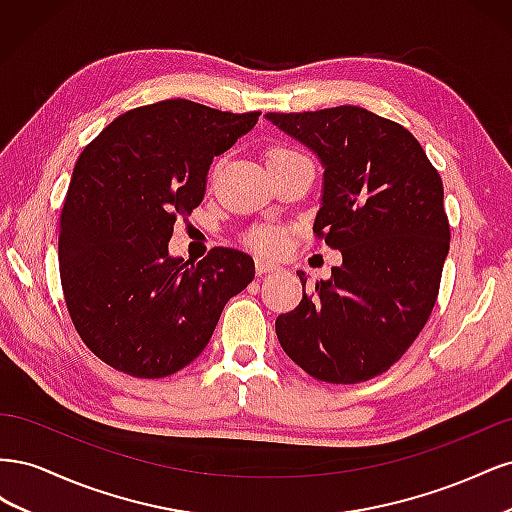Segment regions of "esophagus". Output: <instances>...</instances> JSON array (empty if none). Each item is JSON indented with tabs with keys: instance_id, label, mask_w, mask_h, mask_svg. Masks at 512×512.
<instances>
[{
	"instance_id": "obj_1",
	"label": "esophagus",
	"mask_w": 512,
	"mask_h": 512,
	"mask_svg": "<svg viewBox=\"0 0 512 512\" xmlns=\"http://www.w3.org/2000/svg\"><path fill=\"white\" fill-rule=\"evenodd\" d=\"M280 269H282L280 265H275V262H271V260H267V258H256V273H258V275L275 273V271H280Z\"/></svg>"
}]
</instances>
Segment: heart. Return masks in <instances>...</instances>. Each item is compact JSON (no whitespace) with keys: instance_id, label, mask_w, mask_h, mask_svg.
Returning <instances> with one entry per match:
<instances>
[{"instance_id":"1","label":"heart","mask_w":512,"mask_h":512,"mask_svg":"<svg viewBox=\"0 0 512 512\" xmlns=\"http://www.w3.org/2000/svg\"><path fill=\"white\" fill-rule=\"evenodd\" d=\"M294 156H301V153L286 147H273L267 151V164L288 160ZM247 243H250L258 252H277L284 243V235L273 226H258L247 232Z\"/></svg>"}]
</instances>
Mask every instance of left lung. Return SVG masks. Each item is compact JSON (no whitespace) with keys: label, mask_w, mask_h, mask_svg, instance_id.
I'll list each match as a JSON object with an SVG mask.
<instances>
[{"label":"left lung","mask_w":512,"mask_h":512,"mask_svg":"<svg viewBox=\"0 0 512 512\" xmlns=\"http://www.w3.org/2000/svg\"><path fill=\"white\" fill-rule=\"evenodd\" d=\"M324 166L314 232L344 262L275 320L309 376L356 384L384 374L429 320L451 245L444 188L421 143L361 106L267 113Z\"/></svg>","instance_id":"1"}]
</instances>
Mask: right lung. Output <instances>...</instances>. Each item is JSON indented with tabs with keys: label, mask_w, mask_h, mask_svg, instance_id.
I'll return each instance as SVG.
<instances>
[{
	"label": "right lung",
	"mask_w": 512,
	"mask_h": 512,
	"mask_svg": "<svg viewBox=\"0 0 512 512\" xmlns=\"http://www.w3.org/2000/svg\"><path fill=\"white\" fill-rule=\"evenodd\" d=\"M254 113L162 100L119 115L76 160L59 222V275L76 333L134 378H166L205 350L222 309L254 280L250 254L168 256L177 218L203 203L215 156Z\"/></svg>",
	"instance_id": "right-lung-1"
}]
</instances>
